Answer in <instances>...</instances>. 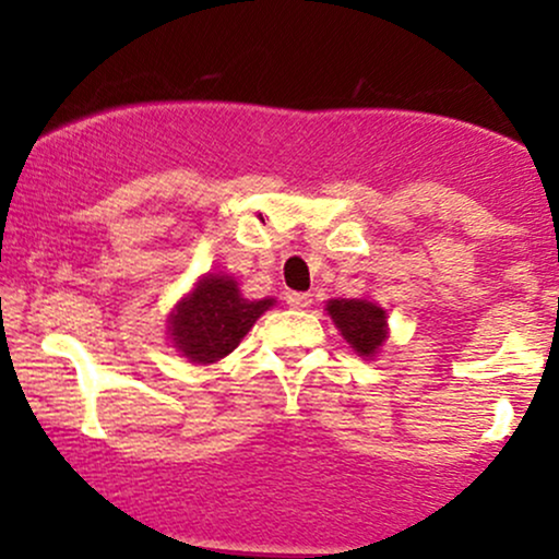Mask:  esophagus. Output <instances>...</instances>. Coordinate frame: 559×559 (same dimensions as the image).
<instances>
[{"instance_id":"1","label":"esophagus","mask_w":559,"mask_h":559,"mask_svg":"<svg viewBox=\"0 0 559 559\" xmlns=\"http://www.w3.org/2000/svg\"><path fill=\"white\" fill-rule=\"evenodd\" d=\"M286 305L292 307V310H307V307L312 305V294H305V292L286 294Z\"/></svg>"}]
</instances>
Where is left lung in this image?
I'll return each mask as SVG.
<instances>
[{
	"label": "left lung",
	"mask_w": 559,
	"mask_h": 559,
	"mask_svg": "<svg viewBox=\"0 0 559 559\" xmlns=\"http://www.w3.org/2000/svg\"><path fill=\"white\" fill-rule=\"evenodd\" d=\"M329 316L352 349L360 357H376L389 338L386 310L368 299H331Z\"/></svg>",
	"instance_id": "left-lung-1"
}]
</instances>
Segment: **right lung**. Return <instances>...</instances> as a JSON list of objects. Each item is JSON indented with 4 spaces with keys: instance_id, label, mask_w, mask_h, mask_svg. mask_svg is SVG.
I'll list each match as a JSON object with an SVG mask.
<instances>
[{
    "instance_id": "1",
    "label": "right lung",
    "mask_w": 559,
    "mask_h": 559,
    "mask_svg": "<svg viewBox=\"0 0 559 559\" xmlns=\"http://www.w3.org/2000/svg\"><path fill=\"white\" fill-rule=\"evenodd\" d=\"M275 299H243L230 275L207 273L197 281L194 292L170 312L168 331L173 346L191 362L210 365L223 360L239 346L262 312Z\"/></svg>"
}]
</instances>
